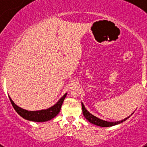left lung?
I'll return each instance as SVG.
<instances>
[{
  "mask_svg": "<svg viewBox=\"0 0 147 147\" xmlns=\"http://www.w3.org/2000/svg\"><path fill=\"white\" fill-rule=\"evenodd\" d=\"M82 113L84 116L85 117V119L88 121L89 122L92 123V124H95V125L99 126V127H112V126L116 125V124H119L120 123H122L123 121H126L127 119V118L123 119L121 121H104L102 119H98V118L96 117L95 115H92L91 113H90L88 110H86V108L85 107L83 103L82 102ZM129 118V117H128Z\"/></svg>",
  "mask_w": 147,
  "mask_h": 147,
  "instance_id": "1",
  "label": "left lung"
}]
</instances>
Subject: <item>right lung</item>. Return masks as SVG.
<instances>
[{
	"label": "right lung",
	"instance_id": "right-lung-1",
	"mask_svg": "<svg viewBox=\"0 0 147 147\" xmlns=\"http://www.w3.org/2000/svg\"><path fill=\"white\" fill-rule=\"evenodd\" d=\"M66 95H67V93H65L54 106L51 107L50 108H48L46 110H37V111H28V110H24V109L18 107V105H15L11 100V98H10L9 96V98L10 102H11L15 111L23 119L28 121H32L43 122L51 120V119L55 117L56 115H57V114L60 111L61 107H62V105L63 103L65 98Z\"/></svg>",
	"mask_w": 147,
	"mask_h": 147
}]
</instances>
